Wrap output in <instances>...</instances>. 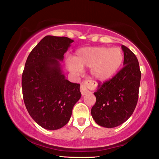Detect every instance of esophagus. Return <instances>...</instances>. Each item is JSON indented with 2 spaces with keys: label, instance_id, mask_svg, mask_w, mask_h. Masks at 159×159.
<instances>
[{
  "label": "esophagus",
  "instance_id": "esophagus-1",
  "mask_svg": "<svg viewBox=\"0 0 159 159\" xmlns=\"http://www.w3.org/2000/svg\"><path fill=\"white\" fill-rule=\"evenodd\" d=\"M89 86H94V84H93L92 81L91 79H87L85 81H84L83 83L81 84V87H80V90H81L82 96L87 94L89 92L88 87Z\"/></svg>",
  "mask_w": 159,
  "mask_h": 159
}]
</instances>
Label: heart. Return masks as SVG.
<instances>
[{
	"instance_id": "1",
	"label": "heart",
	"mask_w": 159,
	"mask_h": 159,
	"mask_svg": "<svg viewBox=\"0 0 159 159\" xmlns=\"http://www.w3.org/2000/svg\"><path fill=\"white\" fill-rule=\"evenodd\" d=\"M124 54L119 48L93 46L79 48L73 58H67L66 66L73 73L80 74L82 68L92 67L95 79L105 81L111 78L121 66Z\"/></svg>"
}]
</instances>
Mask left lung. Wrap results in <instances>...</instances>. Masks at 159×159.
<instances>
[{"label": "left lung", "instance_id": "8db88e82", "mask_svg": "<svg viewBox=\"0 0 159 159\" xmlns=\"http://www.w3.org/2000/svg\"><path fill=\"white\" fill-rule=\"evenodd\" d=\"M124 65L111 79L98 84L94 94L96 102L91 113L101 126L113 128L124 123L132 115L139 97L141 79L138 60L135 54L122 45Z\"/></svg>", "mask_w": 159, "mask_h": 159}]
</instances>
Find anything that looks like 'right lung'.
I'll return each instance as SVG.
<instances>
[{
	"label": "right lung",
	"instance_id": "obj_1",
	"mask_svg": "<svg viewBox=\"0 0 159 159\" xmlns=\"http://www.w3.org/2000/svg\"><path fill=\"white\" fill-rule=\"evenodd\" d=\"M73 42L67 37L45 36L25 62L22 75L25 107L32 118L46 129L67 124L81 97L80 84L65 79L59 62Z\"/></svg>",
	"mask_w": 159,
	"mask_h": 159
}]
</instances>
